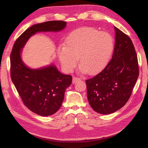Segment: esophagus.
Masks as SVG:
<instances>
[{"instance_id":"1","label":"esophagus","mask_w":148,"mask_h":148,"mask_svg":"<svg viewBox=\"0 0 148 148\" xmlns=\"http://www.w3.org/2000/svg\"><path fill=\"white\" fill-rule=\"evenodd\" d=\"M80 79L79 78H78V77H73V79H72V83L73 84H75V83H77V82L78 81H80Z\"/></svg>"}]
</instances>
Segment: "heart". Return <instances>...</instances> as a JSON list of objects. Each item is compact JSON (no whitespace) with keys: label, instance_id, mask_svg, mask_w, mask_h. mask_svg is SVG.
I'll return each instance as SVG.
<instances>
[{"label":"heart","instance_id":"b5f03b06","mask_svg":"<svg viewBox=\"0 0 148 148\" xmlns=\"http://www.w3.org/2000/svg\"><path fill=\"white\" fill-rule=\"evenodd\" d=\"M114 47V39L110 34L84 27L72 31L67 36L65 46L58 48V56L67 72L75 68L79 59L83 71L95 75L108 64Z\"/></svg>","mask_w":148,"mask_h":148}]
</instances>
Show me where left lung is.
<instances>
[{
  "label": "left lung",
  "instance_id": "left-lung-1",
  "mask_svg": "<svg viewBox=\"0 0 148 148\" xmlns=\"http://www.w3.org/2000/svg\"><path fill=\"white\" fill-rule=\"evenodd\" d=\"M114 29L112 58L101 72L86 80L89 104L101 114L114 113L125 105L139 76L138 57L131 39L115 26Z\"/></svg>",
  "mask_w": 148,
  "mask_h": 148
}]
</instances>
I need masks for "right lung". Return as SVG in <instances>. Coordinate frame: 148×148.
<instances>
[{"mask_svg": "<svg viewBox=\"0 0 148 148\" xmlns=\"http://www.w3.org/2000/svg\"><path fill=\"white\" fill-rule=\"evenodd\" d=\"M66 23L64 21H49L31 26L17 38L10 53L12 81L23 104L41 116L51 115L60 109L72 77L61 73L53 65L40 69L28 68L22 62L20 53L26 41L36 33L59 31Z\"/></svg>", "mask_w": 148, "mask_h": 148, "instance_id": "1", "label": "right lung"}]
</instances>
